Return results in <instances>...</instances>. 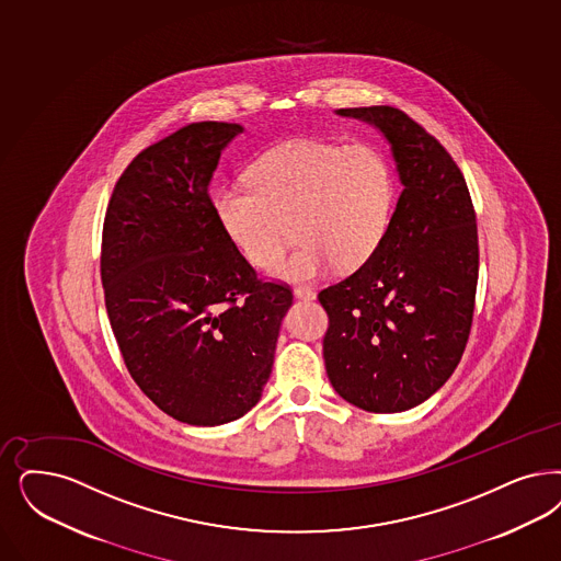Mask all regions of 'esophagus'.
<instances>
[{
    "instance_id": "obj_1",
    "label": "esophagus",
    "mask_w": 561,
    "mask_h": 561,
    "mask_svg": "<svg viewBox=\"0 0 561 561\" xmlns=\"http://www.w3.org/2000/svg\"><path fill=\"white\" fill-rule=\"evenodd\" d=\"M294 296L298 300H314L317 298V294L310 290V288H294Z\"/></svg>"
}]
</instances>
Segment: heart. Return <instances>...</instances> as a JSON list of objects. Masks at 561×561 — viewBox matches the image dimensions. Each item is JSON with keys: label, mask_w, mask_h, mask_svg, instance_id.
<instances>
[{"label": "heart", "mask_w": 561, "mask_h": 561, "mask_svg": "<svg viewBox=\"0 0 561 561\" xmlns=\"http://www.w3.org/2000/svg\"><path fill=\"white\" fill-rule=\"evenodd\" d=\"M393 203V172L377 149L309 138L271 149L249 184H226L213 201L224 232L254 267L273 263L294 230L298 244L271 267L286 282L319 279L333 265L363 267L386 240Z\"/></svg>", "instance_id": "b5f03b06"}]
</instances>
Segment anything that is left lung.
<instances>
[{"mask_svg":"<svg viewBox=\"0 0 561 561\" xmlns=\"http://www.w3.org/2000/svg\"><path fill=\"white\" fill-rule=\"evenodd\" d=\"M386 138L402 184L386 240L363 267L319 291L333 389L367 412L423 404L458 367L479 279L477 217L462 172L389 105L335 110Z\"/></svg>","mask_w":561,"mask_h":561,"instance_id":"obj_1","label":"left lung"}]
</instances>
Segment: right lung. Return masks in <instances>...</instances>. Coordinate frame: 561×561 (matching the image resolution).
I'll use <instances>...</instances> for the list:
<instances>
[{"label": "right lung", "instance_id": "add662e5", "mask_svg": "<svg viewBox=\"0 0 561 561\" xmlns=\"http://www.w3.org/2000/svg\"><path fill=\"white\" fill-rule=\"evenodd\" d=\"M240 124L194 122L136 154L103 224L101 282L124 363L175 421L244 416L270 381L288 286L261 282L209 186Z\"/></svg>", "mask_w": 561, "mask_h": 561}]
</instances>
